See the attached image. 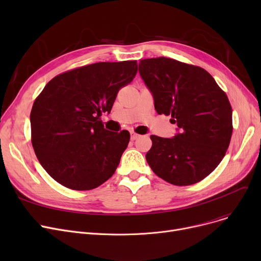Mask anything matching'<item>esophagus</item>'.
Listing matches in <instances>:
<instances>
[{
  "label": "esophagus",
  "mask_w": 261,
  "mask_h": 261,
  "mask_svg": "<svg viewBox=\"0 0 261 261\" xmlns=\"http://www.w3.org/2000/svg\"><path fill=\"white\" fill-rule=\"evenodd\" d=\"M140 138V135L138 134V133H135V132H131V141H135V140H138Z\"/></svg>",
  "instance_id": "esophagus-1"
}]
</instances>
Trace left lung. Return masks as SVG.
Listing matches in <instances>:
<instances>
[{"mask_svg":"<svg viewBox=\"0 0 261 261\" xmlns=\"http://www.w3.org/2000/svg\"><path fill=\"white\" fill-rule=\"evenodd\" d=\"M139 72L151 92L158 114L177 126L171 139L151 135L146 160L166 182H200L220 164L228 148L231 107L226 94L202 67L170 58L141 60Z\"/></svg>","mask_w":261,"mask_h":261,"instance_id":"left-lung-1","label":"left lung"}]
</instances>
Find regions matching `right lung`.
I'll return each mask as SVG.
<instances>
[{
  "label": "right lung",
  "instance_id": "add662e5",
  "mask_svg": "<svg viewBox=\"0 0 261 261\" xmlns=\"http://www.w3.org/2000/svg\"><path fill=\"white\" fill-rule=\"evenodd\" d=\"M138 63L98 62L53 78L34 102L32 143L45 171L74 190L98 187L113 175L130 133L105 129L118 90L133 80Z\"/></svg>",
  "mask_w": 261,
  "mask_h": 261
}]
</instances>
